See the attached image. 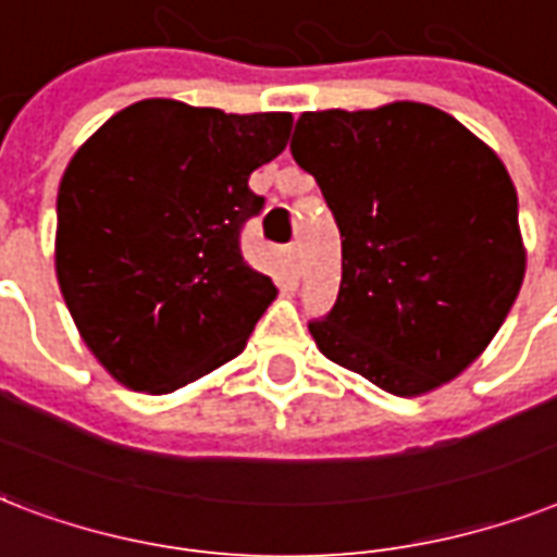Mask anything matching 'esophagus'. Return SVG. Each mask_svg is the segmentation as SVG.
Instances as JSON below:
<instances>
[{"label":"esophagus","mask_w":557,"mask_h":557,"mask_svg":"<svg viewBox=\"0 0 557 557\" xmlns=\"http://www.w3.org/2000/svg\"><path fill=\"white\" fill-rule=\"evenodd\" d=\"M287 261H290L293 270H299V267H301V249H299V244H290V247H287Z\"/></svg>","instance_id":"obj_1"}]
</instances>
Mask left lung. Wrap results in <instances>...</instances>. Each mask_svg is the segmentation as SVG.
<instances>
[{
	"label": "left lung",
	"instance_id": "obj_1",
	"mask_svg": "<svg viewBox=\"0 0 557 557\" xmlns=\"http://www.w3.org/2000/svg\"><path fill=\"white\" fill-rule=\"evenodd\" d=\"M290 153L343 238L337 305L308 325L319 351L400 398L459 377L525 275L517 191L497 153L418 101L301 113Z\"/></svg>",
	"mask_w": 557,
	"mask_h": 557
}]
</instances>
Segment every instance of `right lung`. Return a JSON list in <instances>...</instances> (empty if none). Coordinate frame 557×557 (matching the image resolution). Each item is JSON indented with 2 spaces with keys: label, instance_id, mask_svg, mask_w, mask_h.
I'll list each match as a JSON object with an SVG mask.
<instances>
[{
  "label": "right lung",
  "instance_id": "1",
  "mask_svg": "<svg viewBox=\"0 0 557 557\" xmlns=\"http://www.w3.org/2000/svg\"><path fill=\"white\" fill-rule=\"evenodd\" d=\"M290 127V113L148 98L69 159L54 270L86 348L115 381L165 395L247 348L275 299L240 256V226L264 206L247 183L287 148Z\"/></svg>",
  "mask_w": 557,
  "mask_h": 557
}]
</instances>
